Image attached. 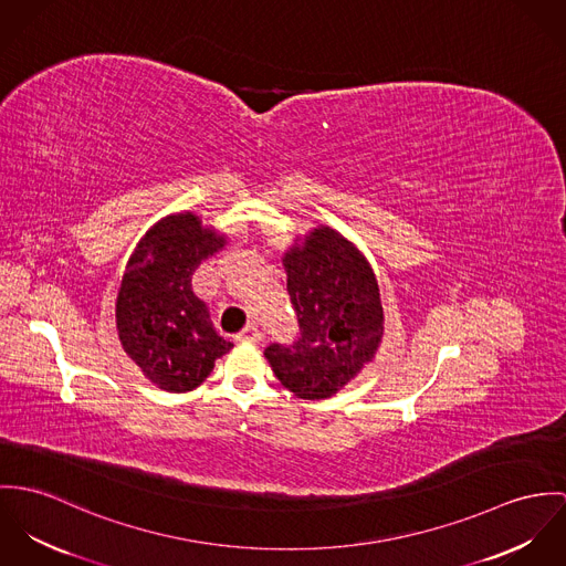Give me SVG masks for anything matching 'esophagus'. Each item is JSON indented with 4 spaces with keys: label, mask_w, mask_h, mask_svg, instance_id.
Wrapping results in <instances>:
<instances>
[{
    "label": "esophagus",
    "mask_w": 566,
    "mask_h": 566,
    "mask_svg": "<svg viewBox=\"0 0 566 566\" xmlns=\"http://www.w3.org/2000/svg\"><path fill=\"white\" fill-rule=\"evenodd\" d=\"M241 343H258L262 338V332L258 329V325H248L239 336H237Z\"/></svg>",
    "instance_id": "obj_1"
}]
</instances>
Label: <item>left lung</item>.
Wrapping results in <instances>:
<instances>
[{
    "mask_svg": "<svg viewBox=\"0 0 566 566\" xmlns=\"http://www.w3.org/2000/svg\"><path fill=\"white\" fill-rule=\"evenodd\" d=\"M302 336L264 349L275 377L302 399H327L374 363L384 311L376 273L349 239L316 226L282 258Z\"/></svg>",
    "mask_w": 566,
    "mask_h": 566,
    "instance_id": "left-lung-1",
    "label": "left lung"
}]
</instances>
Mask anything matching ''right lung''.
<instances>
[{
  "label": "right lung",
  "mask_w": 566,
  "mask_h": 566,
  "mask_svg": "<svg viewBox=\"0 0 566 566\" xmlns=\"http://www.w3.org/2000/svg\"><path fill=\"white\" fill-rule=\"evenodd\" d=\"M226 234L182 210L163 217L127 258L117 295V334L129 360L167 392H189L234 345L217 334L192 273L223 250Z\"/></svg>",
  "instance_id": "add662e5"
}]
</instances>
